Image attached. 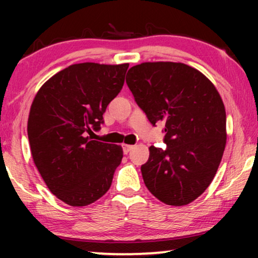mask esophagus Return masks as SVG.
Returning a JSON list of instances; mask_svg holds the SVG:
<instances>
[{
    "mask_svg": "<svg viewBox=\"0 0 258 258\" xmlns=\"http://www.w3.org/2000/svg\"><path fill=\"white\" fill-rule=\"evenodd\" d=\"M122 148H123V153L128 154L129 151L133 149L134 146H132V144H122Z\"/></svg>",
    "mask_w": 258,
    "mask_h": 258,
    "instance_id": "esophagus-1",
    "label": "esophagus"
}]
</instances>
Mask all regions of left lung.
<instances>
[{
  "instance_id": "1",
  "label": "left lung",
  "mask_w": 258,
  "mask_h": 258,
  "mask_svg": "<svg viewBox=\"0 0 258 258\" xmlns=\"http://www.w3.org/2000/svg\"><path fill=\"white\" fill-rule=\"evenodd\" d=\"M126 84L153 125L165 123L167 149L151 146L141 167L153 195L181 207L213 181L227 143L222 97L206 75L179 62H144L128 70Z\"/></svg>"
}]
</instances>
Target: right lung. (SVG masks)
Segmentation results:
<instances>
[{
  "instance_id": "1",
  "label": "right lung",
  "mask_w": 258,
  "mask_h": 258,
  "mask_svg": "<svg viewBox=\"0 0 258 258\" xmlns=\"http://www.w3.org/2000/svg\"><path fill=\"white\" fill-rule=\"evenodd\" d=\"M129 63L69 66L40 88L31 103V156L49 190L72 207H84L110 188L121 146L90 140L108 104L121 91Z\"/></svg>"
}]
</instances>
